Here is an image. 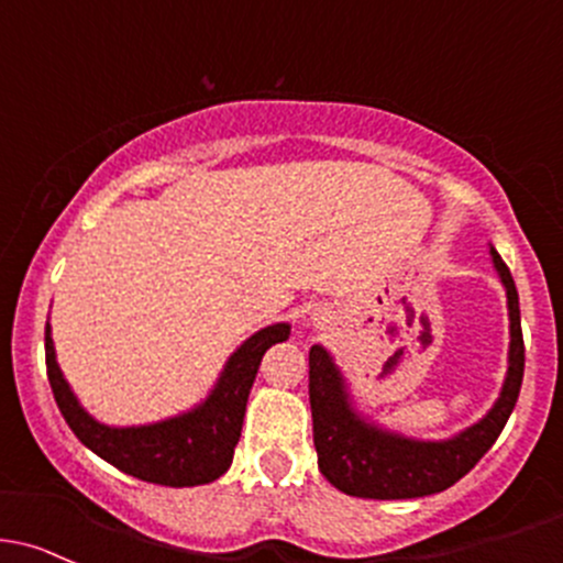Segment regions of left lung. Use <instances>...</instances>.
<instances>
[{
    "mask_svg": "<svg viewBox=\"0 0 563 563\" xmlns=\"http://www.w3.org/2000/svg\"><path fill=\"white\" fill-rule=\"evenodd\" d=\"M510 310V366L499 399L483 421L451 440L423 442L364 421L351 405L345 377L321 345L310 347V410L318 470L347 496L361 499H418L459 483L488 453L516 407L523 383V331L516 280L490 247Z\"/></svg>",
    "mask_w": 563,
    "mask_h": 563,
    "instance_id": "1",
    "label": "left lung"
}]
</instances>
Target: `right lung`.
Instances as JSON below:
<instances>
[{
	"label": "right lung",
	"mask_w": 563,
	"mask_h": 563,
	"mask_svg": "<svg viewBox=\"0 0 563 563\" xmlns=\"http://www.w3.org/2000/svg\"><path fill=\"white\" fill-rule=\"evenodd\" d=\"M291 327L275 323L242 342L223 366L210 396L183 416L147 426H104L80 407L78 396L64 380L53 351L51 323L45 327V364L53 399L75 437L115 470L156 485H205L218 481L232 464L245 418L247 394L256 380L258 364L275 342L288 340Z\"/></svg>",
	"instance_id": "obj_1"
}]
</instances>
